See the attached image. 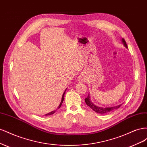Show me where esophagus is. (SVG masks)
<instances>
[{
    "label": "esophagus",
    "instance_id": "1",
    "mask_svg": "<svg viewBox=\"0 0 147 147\" xmlns=\"http://www.w3.org/2000/svg\"><path fill=\"white\" fill-rule=\"evenodd\" d=\"M78 81H79V82H80V83H82V82H84V77H83V76H80L79 77H78Z\"/></svg>",
    "mask_w": 147,
    "mask_h": 147
}]
</instances>
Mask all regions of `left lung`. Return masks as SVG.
<instances>
[{"label":"left lung","mask_w":147,"mask_h":147,"mask_svg":"<svg viewBox=\"0 0 147 147\" xmlns=\"http://www.w3.org/2000/svg\"><path fill=\"white\" fill-rule=\"evenodd\" d=\"M122 42L123 43V45H124V47H125L126 48H127L126 42L125 40H124V38H122ZM84 100H85V102L88 106L90 107L92 110H94L96 113H100V114H106V113H110L111 112H112V111H114L115 110L119 109L120 107V106L121 105V104H120L118 105L112 107H98L94 105L91 102L90 99V94H88V97Z\"/></svg>","instance_id":"obj_1"}]
</instances>
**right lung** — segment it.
I'll list each match as a JSON object with an SVG mask.
<instances>
[{"instance_id": "1", "label": "right lung", "mask_w": 147, "mask_h": 147, "mask_svg": "<svg viewBox=\"0 0 147 147\" xmlns=\"http://www.w3.org/2000/svg\"><path fill=\"white\" fill-rule=\"evenodd\" d=\"M66 90H67V89H66ZM66 90H65L64 92L63 93V97H62V99H61V103H60L59 105L58 106V107L57 108V109H59L61 107V106L62 104H63V101H64V94H65V91H66ZM56 110H53V111H52V112H50V113H48L46 114V115H45V116H47V115H51L54 114V113L56 112Z\"/></svg>"}]
</instances>
